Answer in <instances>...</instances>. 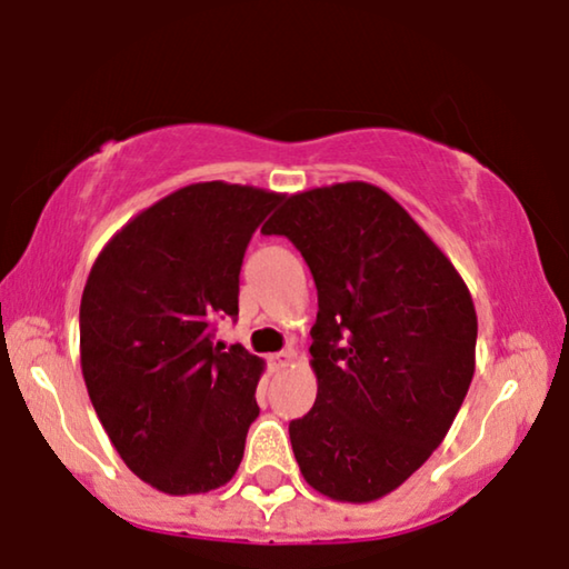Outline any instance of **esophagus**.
<instances>
[{
    "instance_id": "34e87169",
    "label": "esophagus",
    "mask_w": 569,
    "mask_h": 569,
    "mask_svg": "<svg viewBox=\"0 0 569 569\" xmlns=\"http://www.w3.org/2000/svg\"><path fill=\"white\" fill-rule=\"evenodd\" d=\"M293 359V351H278V355L270 357V362L276 365V368H286V365H291Z\"/></svg>"
}]
</instances>
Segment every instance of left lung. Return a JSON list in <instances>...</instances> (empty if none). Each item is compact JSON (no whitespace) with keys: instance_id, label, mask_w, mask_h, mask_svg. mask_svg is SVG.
<instances>
[{"instance_id":"left-lung-1","label":"left lung","mask_w":569,"mask_h":569,"mask_svg":"<svg viewBox=\"0 0 569 569\" xmlns=\"http://www.w3.org/2000/svg\"><path fill=\"white\" fill-rule=\"evenodd\" d=\"M318 286L315 407L291 420L301 476L333 501L397 491L449 433L476 372L478 315L449 257L365 181L291 193L262 226Z\"/></svg>"}]
</instances>
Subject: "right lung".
Segmentation results:
<instances>
[{"label": "right lung", "instance_id": "add662e5", "mask_svg": "<svg viewBox=\"0 0 569 569\" xmlns=\"http://www.w3.org/2000/svg\"><path fill=\"white\" fill-rule=\"evenodd\" d=\"M280 193L191 183L104 243L81 297V370L123 462L170 496L207 493L239 470L264 359L214 347L239 315V272Z\"/></svg>", "mask_w": 569, "mask_h": 569}]
</instances>
